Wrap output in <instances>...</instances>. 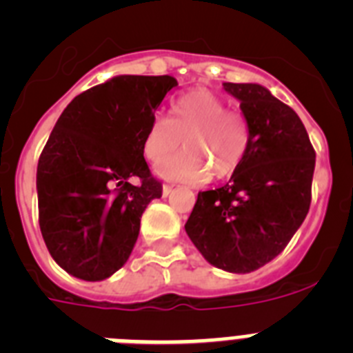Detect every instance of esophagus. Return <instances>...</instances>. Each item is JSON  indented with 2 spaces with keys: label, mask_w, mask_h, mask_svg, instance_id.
Listing matches in <instances>:
<instances>
[{
  "label": "esophagus",
  "mask_w": 353,
  "mask_h": 353,
  "mask_svg": "<svg viewBox=\"0 0 353 353\" xmlns=\"http://www.w3.org/2000/svg\"><path fill=\"white\" fill-rule=\"evenodd\" d=\"M173 192V185H164L162 187V194L164 196H170Z\"/></svg>",
  "instance_id": "obj_1"
}]
</instances>
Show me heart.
<instances>
[{"mask_svg":"<svg viewBox=\"0 0 353 353\" xmlns=\"http://www.w3.org/2000/svg\"><path fill=\"white\" fill-rule=\"evenodd\" d=\"M185 152L164 162V179L199 183L230 176L244 159L249 145L248 123L239 113L226 111V102L208 90L183 93L170 108V120L155 117L143 139L145 157L162 162L180 148Z\"/></svg>","mask_w":353,"mask_h":353,"instance_id":"1","label":"heart"}]
</instances>
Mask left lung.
Wrapping results in <instances>:
<instances>
[{
    "mask_svg": "<svg viewBox=\"0 0 353 353\" xmlns=\"http://www.w3.org/2000/svg\"><path fill=\"white\" fill-rule=\"evenodd\" d=\"M240 102L249 145L226 185L199 192L185 232L205 260L233 274L279 254L311 205L314 150L290 105L254 83H223Z\"/></svg>",
    "mask_w": 353,
    "mask_h": 353,
    "instance_id": "8db88e82",
    "label": "left lung"
}]
</instances>
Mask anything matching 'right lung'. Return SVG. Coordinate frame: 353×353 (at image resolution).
Here are the masks:
<instances>
[{
  "label": "right lung",
  "mask_w": 353,
  "mask_h": 353,
  "mask_svg": "<svg viewBox=\"0 0 353 353\" xmlns=\"http://www.w3.org/2000/svg\"><path fill=\"white\" fill-rule=\"evenodd\" d=\"M171 76H117L65 108L37 168L39 223L52 260L83 281H102L129 260L161 182L143 139ZM136 176L139 186L128 182Z\"/></svg>",
  "instance_id": "obj_1"
}]
</instances>
